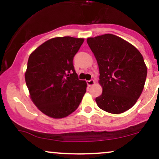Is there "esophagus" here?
<instances>
[{"instance_id": "obj_1", "label": "esophagus", "mask_w": 159, "mask_h": 159, "mask_svg": "<svg viewBox=\"0 0 159 159\" xmlns=\"http://www.w3.org/2000/svg\"><path fill=\"white\" fill-rule=\"evenodd\" d=\"M87 86H88V87H91V86H93L94 84L95 81H94V80L91 79V80H90V81H87Z\"/></svg>"}]
</instances>
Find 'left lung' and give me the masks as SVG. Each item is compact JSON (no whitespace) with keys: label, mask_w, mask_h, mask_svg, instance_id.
Returning a JSON list of instances; mask_svg holds the SVG:
<instances>
[{"label":"left lung","mask_w":159,"mask_h":159,"mask_svg":"<svg viewBox=\"0 0 159 159\" xmlns=\"http://www.w3.org/2000/svg\"><path fill=\"white\" fill-rule=\"evenodd\" d=\"M99 69L102 93L96 98L102 110L121 114L140 97L147 75V66L134 45L114 34L87 39Z\"/></svg>","instance_id":"left-lung-1"}]
</instances>
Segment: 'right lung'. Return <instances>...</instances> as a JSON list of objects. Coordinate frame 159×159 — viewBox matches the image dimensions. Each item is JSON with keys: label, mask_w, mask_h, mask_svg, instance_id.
Wrapping results in <instances>:
<instances>
[{"label": "right lung", "mask_w": 159, "mask_h": 159, "mask_svg": "<svg viewBox=\"0 0 159 159\" xmlns=\"http://www.w3.org/2000/svg\"><path fill=\"white\" fill-rule=\"evenodd\" d=\"M84 39L53 38L39 45L29 57L25 81L33 102L43 114L63 118L74 112L87 90L78 79L73 58Z\"/></svg>", "instance_id": "add662e5"}]
</instances>
